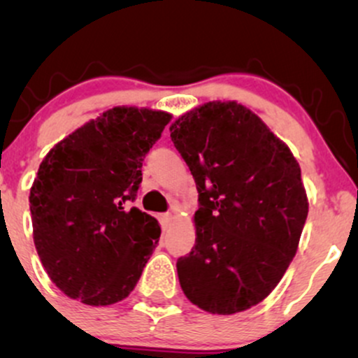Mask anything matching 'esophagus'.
<instances>
[{
  "label": "esophagus",
  "instance_id": "obj_1",
  "mask_svg": "<svg viewBox=\"0 0 358 358\" xmlns=\"http://www.w3.org/2000/svg\"><path fill=\"white\" fill-rule=\"evenodd\" d=\"M171 222H173V215H171V213H163V215H162V225H163V229L170 227Z\"/></svg>",
  "mask_w": 358,
  "mask_h": 358
}]
</instances>
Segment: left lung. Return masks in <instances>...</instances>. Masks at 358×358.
<instances>
[{
  "label": "left lung",
  "mask_w": 358,
  "mask_h": 358,
  "mask_svg": "<svg viewBox=\"0 0 358 358\" xmlns=\"http://www.w3.org/2000/svg\"><path fill=\"white\" fill-rule=\"evenodd\" d=\"M199 190L195 248L176 262L185 296L212 315L261 303L298 250L308 217L301 168L257 114L210 101L170 126Z\"/></svg>",
  "instance_id": "8db88e82"
}]
</instances>
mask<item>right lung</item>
Segmentation results:
<instances>
[{
    "label": "right lung",
    "mask_w": 358,
    "mask_h": 358,
    "mask_svg": "<svg viewBox=\"0 0 358 358\" xmlns=\"http://www.w3.org/2000/svg\"><path fill=\"white\" fill-rule=\"evenodd\" d=\"M171 114L117 106L48 151L30 188L34 242L48 278L89 306L122 301L159 241L158 220L126 210Z\"/></svg>",
    "instance_id": "right-lung-1"
}]
</instances>
